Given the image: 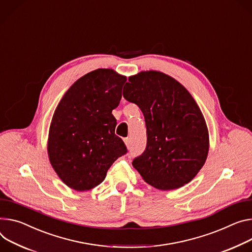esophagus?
I'll return each instance as SVG.
<instances>
[{"label":"esophagus","instance_id":"34e87169","mask_svg":"<svg viewBox=\"0 0 252 252\" xmlns=\"http://www.w3.org/2000/svg\"><path fill=\"white\" fill-rule=\"evenodd\" d=\"M125 143H126V145L127 147H129V146L131 145V142H130V139H129V138H126V139H125Z\"/></svg>","mask_w":252,"mask_h":252}]
</instances>
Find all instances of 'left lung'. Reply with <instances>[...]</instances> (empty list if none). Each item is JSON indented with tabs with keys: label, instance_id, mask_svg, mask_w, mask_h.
I'll return each mask as SVG.
<instances>
[{
	"label": "left lung",
	"instance_id": "left-lung-1",
	"mask_svg": "<svg viewBox=\"0 0 252 252\" xmlns=\"http://www.w3.org/2000/svg\"><path fill=\"white\" fill-rule=\"evenodd\" d=\"M124 97L144 113L147 146L132 166L159 190L189 183L207 158L209 135L203 114L188 90L158 71L130 76Z\"/></svg>",
	"mask_w": 252,
	"mask_h": 252
}]
</instances>
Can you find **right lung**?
Returning <instances> with one entry per match:
<instances>
[{
    "label": "right lung",
    "mask_w": 252,
    "mask_h": 252,
    "mask_svg": "<svg viewBox=\"0 0 252 252\" xmlns=\"http://www.w3.org/2000/svg\"><path fill=\"white\" fill-rule=\"evenodd\" d=\"M126 77L112 69L91 71L66 91L49 130L50 163L65 184L76 191L99 185L107 170L127 153L114 133L112 109L122 99Z\"/></svg>",
    "instance_id": "obj_1"
}]
</instances>
